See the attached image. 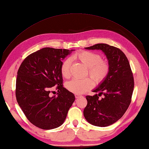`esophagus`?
Listing matches in <instances>:
<instances>
[{"instance_id": "34e87169", "label": "esophagus", "mask_w": 149, "mask_h": 149, "mask_svg": "<svg viewBox=\"0 0 149 149\" xmlns=\"http://www.w3.org/2000/svg\"><path fill=\"white\" fill-rule=\"evenodd\" d=\"M81 97V96L79 95H78V94H75V97L76 98V99H77V98H79V97Z\"/></svg>"}]
</instances>
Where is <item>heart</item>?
I'll list each match as a JSON object with an SVG mask.
<instances>
[{"instance_id":"b5f03b06","label":"heart","mask_w":149,"mask_h":149,"mask_svg":"<svg viewBox=\"0 0 149 149\" xmlns=\"http://www.w3.org/2000/svg\"><path fill=\"white\" fill-rule=\"evenodd\" d=\"M72 58L81 63L87 68V74L97 83H100L108 76L110 72V65L107 60L102 59L100 54L89 50H81L73 55ZM71 60L65 59L60 66L62 77L68 79L71 76ZM93 86V81L90 78L84 79H74L68 82L66 87L70 92L81 94Z\"/></svg>"}]
</instances>
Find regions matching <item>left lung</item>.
<instances>
[{
	"instance_id": "1",
	"label": "left lung",
	"mask_w": 149,
	"mask_h": 149,
	"mask_svg": "<svg viewBox=\"0 0 149 149\" xmlns=\"http://www.w3.org/2000/svg\"><path fill=\"white\" fill-rule=\"evenodd\" d=\"M86 49L101 50L107 55L110 72L107 78L93 92L86 96L87 104L84 115L88 122L107 127L120 119L129 107L134 88V79L130 62L117 47L104 43L96 44ZM102 95L103 97H100Z\"/></svg>"
}]
</instances>
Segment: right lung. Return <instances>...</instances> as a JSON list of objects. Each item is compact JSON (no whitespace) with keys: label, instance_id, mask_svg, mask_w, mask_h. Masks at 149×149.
<instances>
[{"label":"right lung","instance_id":"add662e5","mask_svg":"<svg viewBox=\"0 0 149 149\" xmlns=\"http://www.w3.org/2000/svg\"><path fill=\"white\" fill-rule=\"evenodd\" d=\"M70 52L67 49L43 48L27 56L17 71V102L27 120L41 129L61 125L75 100L74 95L63 87L60 72L61 60ZM52 86L58 93L51 97Z\"/></svg>","mask_w":149,"mask_h":149}]
</instances>
